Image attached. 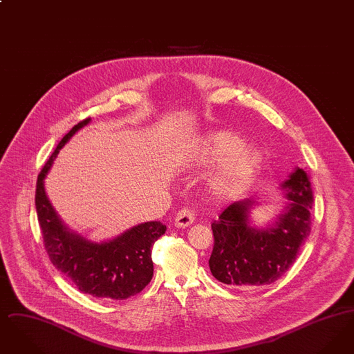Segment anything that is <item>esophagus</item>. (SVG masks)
<instances>
[{"label": "esophagus", "mask_w": 354, "mask_h": 354, "mask_svg": "<svg viewBox=\"0 0 354 354\" xmlns=\"http://www.w3.org/2000/svg\"><path fill=\"white\" fill-rule=\"evenodd\" d=\"M194 214L189 208H183L180 209L176 215H175V220H174V224L175 227L178 228H185V227H189L192 223H194Z\"/></svg>", "instance_id": "obj_1"}]
</instances>
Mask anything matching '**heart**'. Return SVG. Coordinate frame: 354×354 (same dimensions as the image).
<instances>
[{
	"label": "heart",
	"instance_id": "1",
	"mask_svg": "<svg viewBox=\"0 0 354 354\" xmlns=\"http://www.w3.org/2000/svg\"><path fill=\"white\" fill-rule=\"evenodd\" d=\"M192 158L196 166L219 163L207 180V189L220 202L241 196L252 185L263 165L261 153L245 146L244 138L230 130H216L203 136Z\"/></svg>",
	"mask_w": 354,
	"mask_h": 354
}]
</instances>
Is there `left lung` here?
Returning a JSON list of instances; mask_svg holds the SVG:
<instances>
[{
  "label": "left lung",
  "mask_w": 354,
  "mask_h": 354,
  "mask_svg": "<svg viewBox=\"0 0 354 354\" xmlns=\"http://www.w3.org/2000/svg\"><path fill=\"white\" fill-rule=\"evenodd\" d=\"M279 189L286 202L264 225L254 224L252 211L260 204L254 199L231 204L212 223L215 243L208 264L220 283L267 286L296 261L310 234L313 195L305 167H295Z\"/></svg>",
  "instance_id": "left-lung-1"
}]
</instances>
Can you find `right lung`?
Instances as JSON below:
<instances>
[{"label":"right lung","instance_id":"add662e5","mask_svg":"<svg viewBox=\"0 0 354 354\" xmlns=\"http://www.w3.org/2000/svg\"><path fill=\"white\" fill-rule=\"evenodd\" d=\"M90 122L87 118L75 124L57 145L38 175L35 209L53 266L84 293L102 300H124L151 281L152 245L166 232V225L140 223L113 239L93 241L64 223L45 189V179L59 150Z\"/></svg>","mask_w":354,"mask_h":354}]
</instances>
